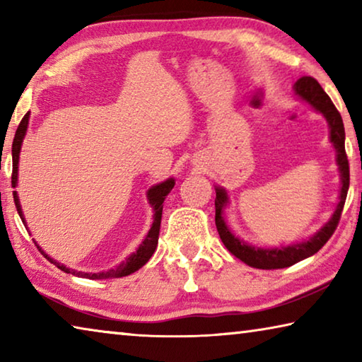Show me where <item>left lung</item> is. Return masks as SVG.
Wrapping results in <instances>:
<instances>
[{"label":"left lung","instance_id":"left-lung-1","mask_svg":"<svg viewBox=\"0 0 362 362\" xmlns=\"http://www.w3.org/2000/svg\"><path fill=\"white\" fill-rule=\"evenodd\" d=\"M296 93L298 95H302L303 99H308L311 103H315V105L322 110L324 113L327 115V118L330 121V126H332V132H334V139L337 145H339V148L341 151V156L345 155L343 150H345V127H343V121H341V116L339 113V110L335 108V105L332 103V100L329 99V95L324 93V89L321 88V84L316 81L313 78H302L300 81L296 84ZM345 177L348 180V163H345ZM348 183V182H346ZM346 183L343 187L346 188ZM341 209V207H340ZM339 209V211H340ZM337 211V212H339ZM220 225V223H218ZM228 233V231H226ZM223 231V226L220 225V235H222V240L226 244V247H228L233 254H235L238 259H241L243 262H246L247 265L250 267H255V268H262V269H276V268H286L289 265H293L297 260L302 259V257L308 255L311 252H315V250L321 246L324 243V235L320 236V240H315L313 244H310L306 249H293L297 250V252H289V254H267V252H260L259 249H250L249 246H241V243L235 240V236L231 235H226Z\"/></svg>","mask_w":362,"mask_h":362}]
</instances>
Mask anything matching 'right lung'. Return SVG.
I'll return each instance as SVG.
<instances>
[{"instance_id": "obj_1", "label": "right lung", "mask_w": 362, "mask_h": 362, "mask_svg": "<svg viewBox=\"0 0 362 362\" xmlns=\"http://www.w3.org/2000/svg\"><path fill=\"white\" fill-rule=\"evenodd\" d=\"M27 124H28V119L27 116H23V119L21 121L19 127H17V132H16V137H14V142H12V158H14V161L19 156V151H21V145H22V139L25 136V129H27ZM14 177V174H12ZM170 189V183L164 182L159 185L155 192L151 193L150 196V201L155 206V211H156V218H155V223H153V228L150 231L148 238H146L145 243L140 246V249L137 250V254H134L129 260L126 263H122V265L118 269H110L107 273H94L90 274V278L93 279H113V278H121V276H127V274H131L134 272H137L139 268H142L146 262L150 260V257L153 255V252L156 250L158 246V235H159V225H161V214H163V203H164V198L169 194ZM62 269H69L65 268L64 265L59 267Z\"/></svg>"}]
</instances>
